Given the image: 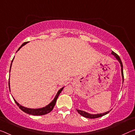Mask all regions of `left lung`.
I'll use <instances>...</instances> for the list:
<instances>
[{
    "label": "left lung",
    "instance_id": "1",
    "mask_svg": "<svg viewBox=\"0 0 135 135\" xmlns=\"http://www.w3.org/2000/svg\"><path fill=\"white\" fill-rule=\"evenodd\" d=\"M112 54L114 55V56H115L116 57V59H117V61L119 62V63L120 64V65H121V76H122V78H123V82H124V75H123V64H122V62H121V60L120 59V57H119L118 55L117 54H116L115 52H112ZM77 111H78V112L79 113V114L82 115V116L84 117L85 118H97L98 117H101L102 116H104V115H106L107 114H108L109 112V111H107L106 112H104V113H101V114H89V113H88L86 112H85V111H83V110H79V109H76Z\"/></svg>",
    "mask_w": 135,
    "mask_h": 135
}]
</instances>
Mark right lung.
I'll return each instance as SVG.
<instances>
[{
	"instance_id": "right-lung-1",
	"label": "right lung",
	"mask_w": 135,
	"mask_h": 135,
	"mask_svg": "<svg viewBox=\"0 0 135 135\" xmlns=\"http://www.w3.org/2000/svg\"><path fill=\"white\" fill-rule=\"evenodd\" d=\"M27 42H24V43H23L22 45H21V47H20L18 48V50L17 51V52L19 50H20L21 47H23V46H25V45L27 43ZM13 60H14V59H12V62H11V67H10L9 73H10V71H11V68L12 63V62H13ZM9 75H10V74H9ZM9 90H10L9 79ZM64 88V86L62 88L60 89L58 91H57L56 95H55V98H53V100H52V101L49 104H47V106H46L45 107H43V108H37V109H32V108H26V107H24V106L20 105V104H19L17 102L16 100H15L14 98H14L15 102H16V103L17 104V106L19 107V108H20L21 110H23L24 112L27 113V114H30V115H46V114H48V113L50 112L51 111H52V110H53V108H54L55 104H56L57 98V97H58V96L59 95L60 93H61V91L63 90Z\"/></svg>"
}]
</instances>
